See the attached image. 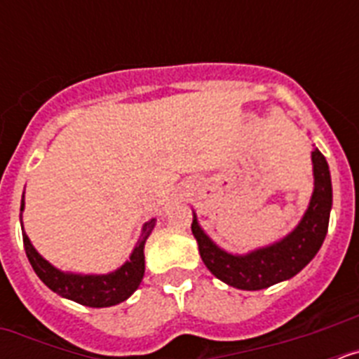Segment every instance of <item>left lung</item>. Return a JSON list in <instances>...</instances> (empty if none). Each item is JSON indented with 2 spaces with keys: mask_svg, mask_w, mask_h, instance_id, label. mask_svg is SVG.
<instances>
[{
  "mask_svg": "<svg viewBox=\"0 0 359 359\" xmlns=\"http://www.w3.org/2000/svg\"><path fill=\"white\" fill-rule=\"evenodd\" d=\"M311 161L315 187L309 205L297 226L275 243L248 253H230L212 241L192 212V233L198 241L199 255L214 277L237 290L257 291L290 280L315 259L327 236L332 183L327 160L316 147L311 151Z\"/></svg>",
  "mask_w": 359,
  "mask_h": 359,
  "instance_id": "8db88e82",
  "label": "left lung"
}]
</instances>
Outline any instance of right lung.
<instances>
[{
	"label": "right lung",
	"instance_id": "add662e5",
	"mask_svg": "<svg viewBox=\"0 0 359 359\" xmlns=\"http://www.w3.org/2000/svg\"><path fill=\"white\" fill-rule=\"evenodd\" d=\"M25 212V192L21 198V230H23V244L28 261L36 271L37 277L59 297L68 298L73 302L82 304L88 307H111L128 300L138 286L145 273V241L151 236L152 228L156 224V219H151L142 226V233L136 241L129 261L123 262L120 268L109 273H73L62 271L50 264L36 248L23 228Z\"/></svg>",
	"mask_w": 359,
	"mask_h": 359
}]
</instances>
